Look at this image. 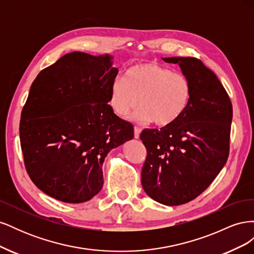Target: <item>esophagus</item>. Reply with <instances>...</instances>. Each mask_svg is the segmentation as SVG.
Instances as JSON below:
<instances>
[{
	"instance_id": "1",
	"label": "esophagus",
	"mask_w": 254,
	"mask_h": 254,
	"mask_svg": "<svg viewBox=\"0 0 254 254\" xmlns=\"http://www.w3.org/2000/svg\"><path fill=\"white\" fill-rule=\"evenodd\" d=\"M141 133V129L139 127H134V139H139Z\"/></svg>"
}]
</instances>
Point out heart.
Returning a JSON list of instances; mask_svg holds the SVG:
<instances>
[{
	"label": "heart",
	"mask_w": 254,
	"mask_h": 254,
	"mask_svg": "<svg viewBox=\"0 0 254 254\" xmlns=\"http://www.w3.org/2000/svg\"><path fill=\"white\" fill-rule=\"evenodd\" d=\"M191 84L186 75L172 72L153 61L127 68L124 79H114L110 87L109 105L121 118H126L139 106L134 115L140 122L170 126L187 110Z\"/></svg>",
	"instance_id": "heart-1"
}]
</instances>
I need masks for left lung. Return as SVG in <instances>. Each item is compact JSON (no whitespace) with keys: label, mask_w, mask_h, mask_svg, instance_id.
<instances>
[{"label":"left lung","mask_w":254,"mask_h":254,"mask_svg":"<svg viewBox=\"0 0 254 254\" xmlns=\"http://www.w3.org/2000/svg\"><path fill=\"white\" fill-rule=\"evenodd\" d=\"M190 79L191 96L174 124L145 129L147 150L142 187L153 200L180 205L193 200L216 178L229 156L232 104L217 76L193 57L162 58Z\"/></svg>","instance_id":"obj_1"}]
</instances>
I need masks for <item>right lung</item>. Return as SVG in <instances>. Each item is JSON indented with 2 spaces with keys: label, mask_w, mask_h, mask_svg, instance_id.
<instances>
[{
  "label": "right lung",
  "mask_w": 254,
  "mask_h": 254,
  "mask_svg": "<svg viewBox=\"0 0 254 254\" xmlns=\"http://www.w3.org/2000/svg\"><path fill=\"white\" fill-rule=\"evenodd\" d=\"M109 54H65L42 70L29 90L20 141L30 179L66 203L90 200L104 184L108 152L133 139V126L109 103L119 73Z\"/></svg>",
  "instance_id": "1"
}]
</instances>
